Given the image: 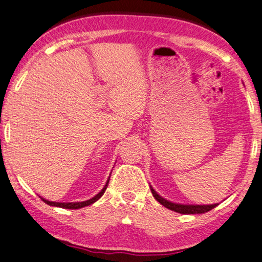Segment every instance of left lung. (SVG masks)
<instances>
[{
    "instance_id": "1",
    "label": "left lung",
    "mask_w": 262,
    "mask_h": 262,
    "mask_svg": "<svg viewBox=\"0 0 262 262\" xmlns=\"http://www.w3.org/2000/svg\"><path fill=\"white\" fill-rule=\"evenodd\" d=\"M150 189L152 194H154V197L156 198V201H158L161 205L168 208L170 211L178 212L181 214H202L211 211L214 207L217 206V204H213V205H181V204H174L166 201V199L159 196V194L152 189V187H150Z\"/></svg>"
}]
</instances>
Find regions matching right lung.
Wrapping results in <instances>:
<instances>
[{"label":"right lung","mask_w":262,"mask_h":262,"mask_svg":"<svg viewBox=\"0 0 262 262\" xmlns=\"http://www.w3.org/2000/svg\"><path fill=\"white\" fill-rule=\"evenodd\" d=\"M110 180V179H108ZM108 180L105 184V187H104L101 192L97 193L96 196L93 197L92 199H89V201H85V202H80V203H56V202H49V201H46V199L42 198V201H43L46 204H48L50 206H56V207H61V208H68V210H78V208H82L84 206H89L94 204L96 201H98L99 198L103 196V193L105 192V190L107 188V184H108Z\"/></svg>","instance_id":"add662e5"}]
</instances>
